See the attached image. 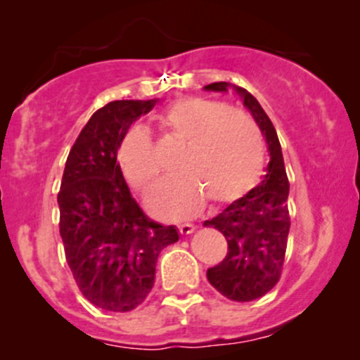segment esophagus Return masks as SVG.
<instances>
[{
    "instance_id": "obj_1",
    "label": "esophagus",
    "mask_w": 360,
    "mask_h": 360,
    "mask_svg": "<svg viewBox=\"0 0 360 360\" xmlns=\"http://www.w3.org/2000/svg\"><path fill=\"white\" fill-rule=\"evenodd\" d=\"M177 230H179L181 235H190V233H193L195 226L190 223H183V224H177Z\"/></svg>"
}]
</instances>
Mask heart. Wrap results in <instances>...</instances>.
I'll list each match as a JSON object with an SVG mask.
<instances>
[{
	"mask_svg": "<svg viewBox=\"0 0 360 360\" xmlns=\"http://www.w3.org/2000/svg\"><path fill=\"white\" fill-rule=\"evenodd\" d=\"M162 125L188 148L179 160L184 176L165 181L150 203L163 217L193 214L209 198L224 205L242 198L259 181L264 165V141L254 120L226 104L186 97L162 115ZM118 163L137 190H150L162 165L155 143L144 127H134L118 150Z\"/></svg>",
	"mask_w": 360,
	"mask_h": 360,
	"instance_id": "heart-1",
	"label": "heart"
}]
</instances>
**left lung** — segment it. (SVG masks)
Instances as JSON below:
<instances>
[{
	"mask_svg": "<svg viewBox=\"0 0 360 360\" xmlns=\"http://www.w3.org/2000/svg\"><path fill=\"white\" fill-rule=\"evenodd\" d=\"M205 90L226 92L228 83H210ZM235 90L266 137L270 151L268 174L261 184L205 221L203 226L219 230L228 242L224 259L207 270L210 285L228 300L244 303L264 296L281 278L291 216L288 207L289 179L277 130L252 94L242 86H235Z\"/></svg>",
	"mask_w": 360,
	"mask_h": 360,
	"instance_id": "8db88e82",
	"label": "left lung"
}]
</instances>
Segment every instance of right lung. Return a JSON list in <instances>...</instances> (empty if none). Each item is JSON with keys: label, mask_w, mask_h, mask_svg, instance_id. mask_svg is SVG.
I'll return each instance as SVG.
<instances>
[{"label": "right lung", "mask_w": 360, "mask_h": 360, "mask_svg": "<svg viewBox=\"0 0 360 360\" xmlns=\"http://www.w3.org/2000/svg\"><path fill=\"white\" fill-rule=\"evenodd\" d=\"M155 101H112L90 116L66 160L59 230L76 285L96 307L130 311L155 284L160 250L179 240L130 197L116 157L127 130Z\"/></svg>", "instance_id": "obj_1"}]
</instances>
